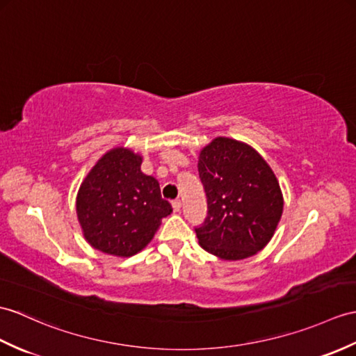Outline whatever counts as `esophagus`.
Instances as JSON below:
<instances>
[{
	"instance_id": "34e87169",
	"label": "esophagus",
	"mask_w": 356,
	"mask_h": 356,
	"mask_svg": "<svg viewBox=\"0 0 356 356\" xmlns=\"http://www.w3.org/2000/svg\"><path fill=\"white\" fill-rule=\"evenodd\" d=\"M171 206H172V209H175V212H179L180 208H181V202L180 200H172Z\"/></svg>"
}]
</instances>
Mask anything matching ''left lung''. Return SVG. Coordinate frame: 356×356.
<instances>
[{
	"label": "left lung",
	"instance_id": "left-lung-1",
	"mask_svg": "<svg viewBox=\"0 0 356 356\" xmlns=\"http://www.w3.org/2000/svg\"><path fill=\"white\" fill-rule=\"evenodd\" d=\"M208 217L195 227L206 252L226 261L262 250L282 217L284 197L270 165L253 147L216 138L198 156Z\"/></svg>",
	"mask_w": 356,
	"mask_h": 356
}]
</instances>
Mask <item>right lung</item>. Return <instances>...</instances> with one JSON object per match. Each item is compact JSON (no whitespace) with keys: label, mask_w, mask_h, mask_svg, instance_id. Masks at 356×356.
Returning <instances> with one entry per match:
<instances>
[{"label":"right lung","mask_w":356,"mask_h":356,"mask_svg":"<svg viewBox=\"0 0 356 356\" xmlns=\"http://www.w3.org/2000/svg\"><path fill=\"white\" fill-rule=\"evenodd\" d=\"M143 156L117 147L81 181L76 211L86 241L107 254L129 258L152 241L172 212L159 181L140 171Z\"/></svg>","instance_id":"1"}]
</instances>
